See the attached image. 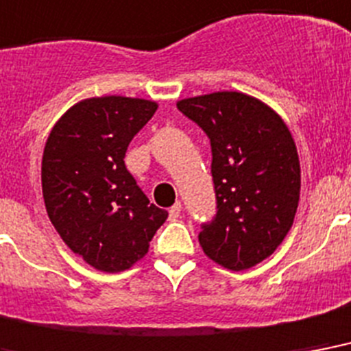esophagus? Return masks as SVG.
<instances>
[{"mask_svg":"<svg viewBox=\"0 0 351 351\" xmlns=\"http://www.w3.org/2000/svg\"><path fill=\"white\" fill-rule=\"evenodd\" d=\"M181 208H183V206H181V203H179V201L172 206V208H170V213H168V216H170V221H176V219L181 218Z\"/></svg>","mask_w":351,"mask_h":351,"instance_id":"1","label":"esophagus"}]
</instances>
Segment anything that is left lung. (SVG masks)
Returning a JSON list of instances; mask_svg holds the SVG:
<instances>
[{
    "label": "left lung",
    "mask_w": 351,
    "mask_h": 351,
    "mask_svg": "<svg viewBox=\"0 0 351 351\" xmlns=\"http://www.w3.org/2000/svg\"><path fill=\"white\" fill-rule=\"evenodd\" d=\"M210 138L218 213L201 225L213 262L245 271L284 241L300 197V161L286 122L262 100L218 91L178 102Z\"/></svg>",
    "instance_id": "8db88e82"
}]
</instances>
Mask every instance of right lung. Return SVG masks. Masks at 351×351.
Segmentation results:
<instances>
[{
    "label": "right lung",
    "instance_id": "obj_1",
    "mask_svg": "<svg viewBox=\"0 0 351 351\" xmlns=\"http://www.w3.org/2000/svg\"><path fill=\"white\" fill-rule=\"evenodd\" d=\"M157 102L130 97L80 100L60 117L42 157V190L60 238L91 267L121 273L145 256L168 218L124 165L128 145Z\"/></svg>",
    "mask_w": 351,
    "mask_h": 351
}]
</instances>
